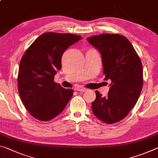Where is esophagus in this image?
I'll return each instance as SVG.
<instances>
[{
    "label": "esophagus",
    "mask_w": 158,
    "mask_h": 158,
    "mask_svg": "<svg viewBox=\"0 0 158 158\" xmlns=\"http://www.w3.org/2000/svg\"><path fill=\"white\" fill-rule=\"evenodd\" d=\"M76 90L77 91H79V92H85L87 89H84V88H81V89H77Z\"/></svg>",
    "instance_id": "1"
}]
</instances>
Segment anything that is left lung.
Wrapping results in <instances>:
<instances>
[{
	"label": "left lung",
	"instance_id": "1",
	"mask_svg": "<svg viewBox=\"0 0 158 158\" xmlns=\"http://www.w3.org/2000/svg\"><path fill=\"white\" fill-rule=\"evenodd\" d=\"M87 41L101 55L104 80L111 81L107 96L96 91L93 113L105 123H116L129 114L141 94V60L130 41L121 35L100 34L88 37Z\"/></svg>",
	"mask_w": 158,
	"mask_h": 158
}]
</instances>
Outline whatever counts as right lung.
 Returning a JSON list of instances; mask_svg holds the SVG:
<instances>
[{
  "label": "right lung",
  "instance_id": "1",
  "mask_svg": "<svg viewBox=\"0 0 158 158\" xmlns=\"http://www.w3.org/2000/svg\"><path fill=\"white\" fill-rule=\"evenodd\" d=\"M82 38L70 34H41L22 56L19 67L18 87L22 103L34 118L48 121L63 111L73 95L54 82L61 69V59L68 48Z\"/></svg>",
  "mask_w": 158,
  "mask_h": 158
}]
</instances>
